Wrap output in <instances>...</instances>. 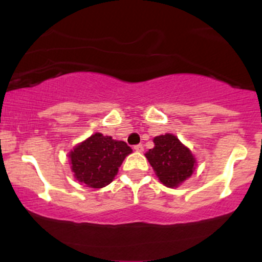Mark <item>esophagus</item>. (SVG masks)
Instances as JSON below:
<instances>
[{
	"instance_id": "obj_1",
	"label": "esophagus",
	"mask_w": 262,
	"mask_h": 262,
	"mask_svg": "<svg viewBox=\"0 0 262 262\" xmlns=\"http://www.w3.org/2000/svg\"><path fill=\"white\" fill-rule=\"evenodd\" d=\"M134 150H135V151H138V152H141L144 150V145H143V144H138V145L134 146Z\"/></svg>"
}]
</instances>
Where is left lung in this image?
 Segmentation results:
<instances>
[{
    "mask_svg": "<svg viewBox=\"0 0 262 262\" xmlns=\"http://www.w3.org/2000/svg\"><path fill=\"white\" fill-rule=\"evenodd\" d=\"M155 146L145 156L156 176L166 187H177L191 177L196 166V159L191 150L172 134L154 138Z\"/></svg>",
    "mask_w": 262,
    "mask_h": 262,
    "instance_id": "obj_1",
    "label": "left lung"
}]
</instances>
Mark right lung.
<instances>
[{"mask_svg": "<svg viewBox=\"0 0 262 262\" xmlns=\"http://www.w3.org/2000/svg\"><path fill=\"white\" fill-rule=\"evenodd\" d=\"M130 146L122 140L96 133L76 145L69 154L75 179L87 187L102 188L113 181Z\"/></svg>", "mask_w": 262, "mask_h": 262, "instance_id": "obj_1", "label": "right lung"}]
</instances>
